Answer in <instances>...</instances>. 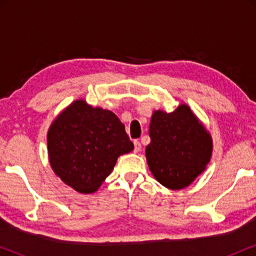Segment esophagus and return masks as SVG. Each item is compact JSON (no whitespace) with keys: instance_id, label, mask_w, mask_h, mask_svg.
<instances>
[{"instance_id":"34e87169","label":"esophagus","mask_w":256,"mask_h":256,"mask_svg":"<svg viewBox=\"0 0 256 256\" xmlns=\"http://www.w3.org/2000/svg\"><path fill=\"white\" fill-rule=\"evenodd\" d=\"M141 149H142L141 143H140L138 141H134V152H141Z\"/></svg>"}]
</instances>
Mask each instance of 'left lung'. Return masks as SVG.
Wrapping results in <instances>:
<instances>
[{
	"instance_id": "obj_1",
	"label": "left lung",
	"mask_w": 256,
	"mask_h": 256,
	"mask_svg": "<svg viewBox=\"0 0 256 256\" xmlns=\"http://www.w3.org/2000/svg\"><path fill=\"white\" fill-rule=\"evenodd\" d=\"M149 136L152 141L146 148L149 169L170 190L188 186L212 157L211 134L184 102L171 113L154 110Z\"/></svg>"
}]
</instances>
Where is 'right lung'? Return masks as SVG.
Returning a JSON list of instances; mask_svg holds the SVG:
<instances>
[{
    "mask_svg": "<svg viewBox=\"0 0 256 256\" xmlns=\"http://www.w3.org/2000/svg\"><path fill=\"white\" fill-rule=\"evenodd\" d=\"M46 140L51 169L80 194L96 192L118 157L134 150L120 118L85 99L73 101L57 115Z\"/></svg>",
    "mask_w": 256,
    "mask_h": 256,
    "instance_id": "obj_1",
    "label": "right lung"
}]
</instances>
